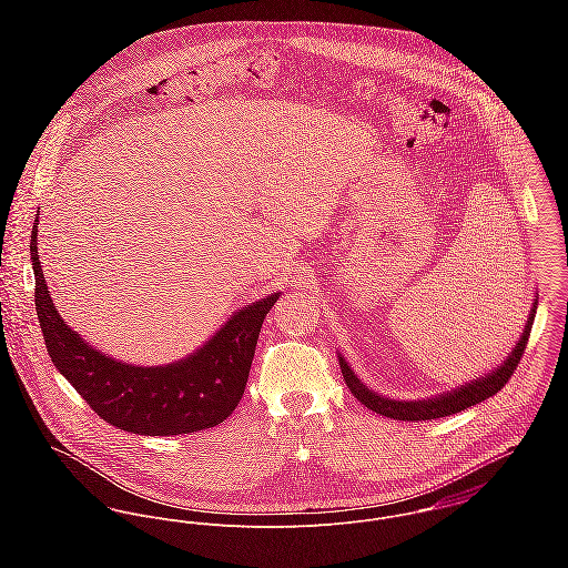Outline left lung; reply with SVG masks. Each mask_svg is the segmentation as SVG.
Segmentation results:
<instances>
[{
  "mask_svg": "<svg viewBox=\"0 0 568 568\" xmlns=\"http://www.w3.org/2000/svg\"><path fill=\"white\" fill-rule=\"evenodd\" d=\"M536 308L538 304H534L531 313H529V322L523 329V336L520 341L516 343V347L511 349V354L507 356V361L494 369L491 374H487L486 378H479L475 383H468L464 385L462 389L457 392H450V394H444V396H437V398H430V400H417V403H400V400H389V398H383L374 392H369L356 376L354 372L349 369V365L345 363L343 356H338V365H341V374L345 378V385L349 387V392L376 413L385 415V417H394V419H405V422H422V419H435V417H446V415H453V413H459L468 406L479 405L487 400L489 396L498 394L507 383L509 378L514 376L523 354H525V347H527V341H529V332H531V325H534V317H536Z\"/></svg>",
  "mask_w": 568,
  "mask_h": 568,
  "instance_id": "8db88e82",
  "label": "left lung"
}]
</instances>
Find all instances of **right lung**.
I'll list each match as a JSON object with an SVG mask.
<instances>
[{"label":"right lung","mask_w":568,"mask_h":568,"mask_svg":"<svg viewBox=\"0 0 568 568\" xmlns=\"http://www.w3.org/2000/svg\"><path fill=\"white\" fill-rule=\"evenodd\" d=\"M37 225L39 221L30 236V257L39 325L52 363L82 400L111 426L138 435H183L225 422L243 398L260 327L280 293L236 313L199 352L179 363H118L87 345L54 308L39 262Z\"/></svg>","instance_id":"right-lung-1"}]
</instances>
